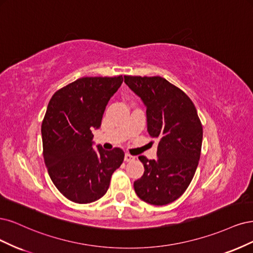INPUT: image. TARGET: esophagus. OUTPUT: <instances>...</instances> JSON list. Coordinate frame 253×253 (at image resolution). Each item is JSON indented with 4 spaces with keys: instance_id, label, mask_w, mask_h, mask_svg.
Wrapping results in <instances>:
<instances>
[{
    "instance_id": "1",
    "label": "esophagus",
    "mask_w": 253,
    "mask_h": 253,
    "mask_svg": "<svg viewBox=\"0 0 253 253\" xmlns=\"http://www.w3.org/2000/svg\"><path fill=\"white\" fill-rule=\"evenodd\" d=\"M124 160H125V162H131V161L135 160V157L131 156V154H129V153H126Z\"/></svg>"
}]
</instances>
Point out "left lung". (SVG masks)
<instances>
[{
	"instance_id": "obj_1",
	"label": "left lung",
	"mask_w": 253,
	"mask_h": 253,
	"mask_svg": "<svg viewBox=\"0 0 253 253\" xmlns=\"http://www.w3.org/2000/svg\"><path fill=\"white\" fill-rule=\"evenodd\" d=\"M124 79L146 106L148 133L159 140L157 160L138 157L145 171L133 184L135 193L151 205H167L188 188L199 164L203 126L198 111L190 97L164 78Z\"/></svg>"
}]
</instances>
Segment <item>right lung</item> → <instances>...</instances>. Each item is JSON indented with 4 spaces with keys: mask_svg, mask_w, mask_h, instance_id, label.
Wrapping results in <instances>:
<instances>
[{
    "mask_svg": "<svg viewBox=\"0 0 253 253\" xmlns=\"http://www.w3.org/2000/svg\"><path fill=\"white\" fill-rule=\"evenodd\" d=\"M123 77L81 78L56 91L42 123L43 157L58 190L69 201L88 204L107 192L112 173L124 161L120 148H92L91 130L101 126L110 97Z\"/></svg>",
    "mask_w": 253,
    "mask_h": 253,
    "instance_id": "add662e5",
    "label": "right lung"
}]
</instances>
